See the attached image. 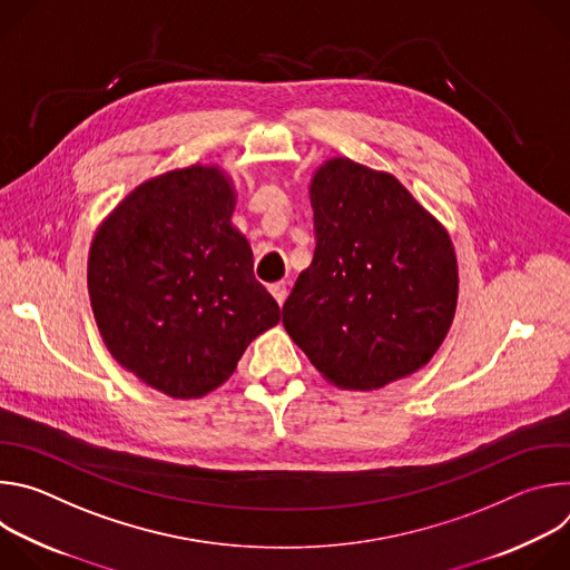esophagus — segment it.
<instances>
[{"label": "esophagus", "mask_w": 570, "mask_h": 570, "mask_svg": "<svg viewBox=\"0 0 570 570\" xmlns=\"http://www.w3.org/2000/svg\"><path fill=\"white\" fill-rule=\"evenodd\" d=\"M268 291L273 293V297H275V299H277V304L282 306V304H284V299H286V284H284V282L271 284V286H268Z\"/></svg>", "instance_id": "34e87169"}]
</instances>
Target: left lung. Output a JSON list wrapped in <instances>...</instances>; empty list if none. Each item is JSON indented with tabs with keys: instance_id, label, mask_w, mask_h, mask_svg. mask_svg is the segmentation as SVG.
Masks as SVG:
<instances>
[{
	"instance_id": "1",
	"label": "left lung",
	"mask_w": 570,
	"mask_h": 570,
	"mask_svg": "<svg viewBox=\"0 0 570 570\" xmlns=\"http://www.w3.org/2000/svg\"><path fill=\"white\" fill-rule=\"evenodd\" d=\"M311 207L315 250L282 306L288 336L345 390L417 372L455 315L446 229L396 178L347 157L315 171Z\"/></svg>"
}]
</instances>
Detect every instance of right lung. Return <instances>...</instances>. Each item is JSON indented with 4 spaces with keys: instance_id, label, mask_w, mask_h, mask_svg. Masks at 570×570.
Returning a JSON list of instances; mask_svg holds the SVG:
<instances>
[{
    "instance_id": "obj_1",
    "label": "right lung",
    "mask_w": 570,
    "mask_h": 570,
    "mask_svg": "<svg viewBox=\"0 0 570 570\" xmlns=\"http://www.w3.org/2000/svg\"><path fill=\"white\" fill-rule=\"evenodd\" d=\"M232 209L225 174L196 165L139 185L92 240L88 291L104 343L121 367L176 399L225 383L282 317Z\"/></svg>"
}]
</instances>
